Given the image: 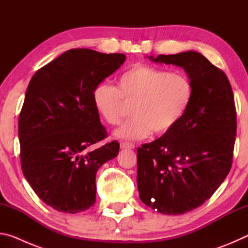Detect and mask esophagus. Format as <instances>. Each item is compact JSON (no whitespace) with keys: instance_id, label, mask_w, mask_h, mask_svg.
I'll return each mask as SVG.
<instances>
[{"instance_id":"esophagus-1","label":"esophagus","mask_w":248,"mask_h":248,"mask_svg":"<svg viewBox=\"0 0 248 248\" xmlns=\"http://www.w3.org/2000/svg\"><path fill=\"white\" fill-rule=\"evenodd\" d=\"M120 148L121 149H134V144L129 143V142H121Z\"/></svg>"}]
</instances>
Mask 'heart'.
<instances>
[{
  "instance_id": "obj_1",
  "label": "heart",
  "mask_w": 248,
  "mask_h": 248,
  "mask_svg": "<svg viewBox=\"0 0 248 248\" xmlns=\"http://www.w3.org/2000/svg\"><path fill=\"white\" fill-rule=\"evenodd\" d=\"M116 87L102 82L94 87L92 99L105 123L121 124L132 105L133 118L116 130L118 139L139 140L165 136L186 115L192 100V86L186 77L156 66L137 63L121 73Z\"/></svg>"
}]
</instances>
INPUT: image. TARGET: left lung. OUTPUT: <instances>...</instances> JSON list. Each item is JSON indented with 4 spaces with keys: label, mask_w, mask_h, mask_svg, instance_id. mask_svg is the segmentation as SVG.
<instances>
[{
    "label": "left lung",
    "mask_w": 248,
    "mask_h": 248,
    "mask_svg": "<svg viewBox=\"0 0 248 248\" xmlns=\"http://www.w3.org/2000/svg\"><path fill=\"white\" fill-rule=\"evenodd\" d=\"M149 59L183 68L194 95L177 127L138 149V189L148 207L163 215H183L215 194L232 166L236 137L233 91L223 71L199 52Z\"/></svg>",
    "instance_id": "obj_1"
}]
</instances>
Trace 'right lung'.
Returning a JSON list of instances; mask_svg holds the SVG:
<instances>
[{"label":"right lung","mask_w":248,"mask_h":248,"mask_svg":"<svg viewBox=\"0 0 248 248\" xmlns=\"http://www.w3.org/2000/svg\"><path fill=\"white\" fill-rule=\"evenodd\" d=\"M125 60L123 53L71 49L33 74L18 119L20 164L36 195L54 210L85 211L96 200V173L119 152L92 99L94 87Z\"/></svg>","instance_id":"1"}]
</instances>
